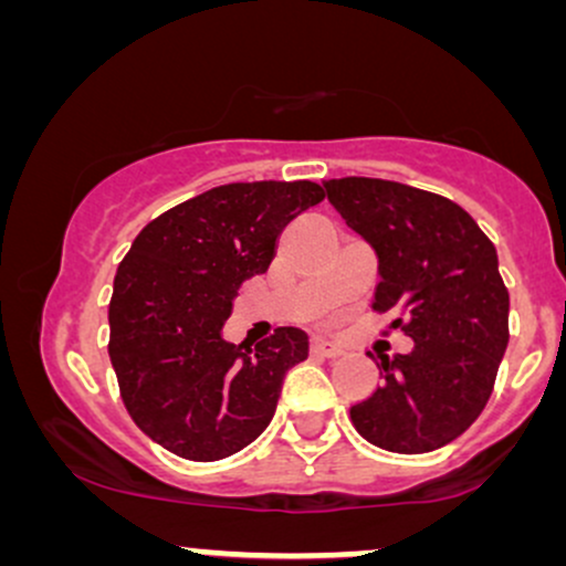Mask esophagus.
Listing matches in <instances>:
<instances>
[{
	"mask_svg": "<svg viewBox=\"0 0 566 566\" xmlns=\"http://www.w3.org/2000/svg\"><path fill=\"white\" fill-rule=\"evenodd\" d=\"M311 354L327 356V359H335V356L343 354V348L337 346V343H333V340H324V337H314V340H311Z\"/></svg>",
	"mask_w": 566,
	"mask_h": 566,
	"instance_id": "esophagus-1",
	"label": "esophagus"
}]
</instances>
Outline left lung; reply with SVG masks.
Segmentation results:
<instances>
[{
  "instance_id": "obj_1",
  "label": "left lung",
  "mask_w": 566,
  "mask_h": 566,
  "mask_svg": "<svg viewBox=\"0 0 566 566\" xmlns=\"http://www.w3.org/2000/svg\"><path fill=\"white\" fill-rule=\"evenodd\" d=\"M327 199L378 255L373 308L409 354H380L382 382L350 407L369 444L420 454L450 444L482 415L509 346V290L495 244L452 199L380 178L324 180Z\"/></svg>"
}]
</instances>
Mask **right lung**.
<instances>
[{
  "label": "right lung",
  "instance_id": "add662e5",
  "mask_svg": "<svg viewBox=\"0 0 566 566\" xmlns=\"http://www.w3.org/2000/svg\"><path fill=\"white\" fill-rule=\"evenodd\" d=\"M322 199L311 180L218 186L135 237L108 303V356L129 418L165 450L210 463L271 423L308 335L276 327L250 348L220 329L242 282L269 271L279 233Z\"/></svg>",
  "mask_w": 566,
  "mask_h": 566
}]
</instances>
